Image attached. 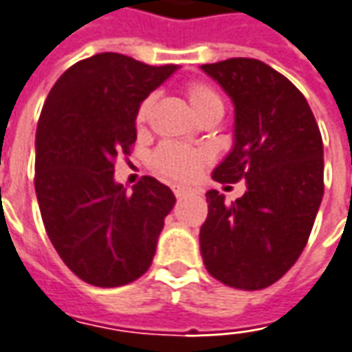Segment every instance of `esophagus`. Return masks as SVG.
I'll return each mask as SVG.
<instances>
[{
	"mask_svg": "<svg viewBox=\"0 0 352 352\" xmlns=\"http://www.w3.org/2000/svg\"><path fill=\"white\" fill-rule=\"evenodd\" d=\"M173 192H175L177 198H185V196L192 195V192H195V188H190V186H185V185H175L173 186Z\"/></svg>",
	"mask_w": 352,
	"mask_h": 352,
	"instance_id": "obj_1",
	"label": "esophagus"
}]
</instances>
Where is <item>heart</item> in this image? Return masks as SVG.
<instances>
[{"label":"heart","mask_w":352,"mask_h":352,"mask_svg":"<svg viewBox=\"0 0 352 352\" xmlns=\"http://www.w3.org/2000/svg\"><path fill=\"white\" fill-rule=\"evenodd\" d=\"M186 98H188V104L192 107L196 117L208 113V111H214V109L223 111L221 98L212 86L192 82V85L186 86ZM152 102H154L152 98H146L140 104L138 111H136V123H144L148 119L150 109H152ZM204 160H206L204 152H200L196 148H188V146L183 144H162L152 156V167L166 179L188 181L200 171Z\"/></svg>","instance_id":"b5f03b06"}]
</instances>
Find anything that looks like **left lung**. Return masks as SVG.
Segmentation results:
<instances>
[{
	"instance_id": "left-lung-1",
	"label": "left lung",
	"mask_w": 352,
	"mask_h": 352,
	"mask_svg": "<svg viewBox=\"0 0 352 352\" xmlns=\"http://www.w3.org/2000/svg\"><path fill=\"white\" fill-rule=\"evenodd\" d=\"M235 106L233 148L214 181H246L226 204L208 190L200 252L208 274L235 289L276 283L307 246L324 196V144L307 98L289 78L250 57L202 65Z\"/></svg>"
}]
</instances>
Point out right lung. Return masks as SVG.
I'll return each instance as SVG.
<instances>
[{
	"label": "right lung",
	"instance_id": "right-lung-1",
	"mask_svg": "<svg viewBox=\"0 0 352 352\" xmlns=\"http://www.w3.org/2000/svg\"><path fill=\"white\" fill-rule=\"evenodd\" d=\"M177 69L106 52L69 67L45 98L36 198L57 254L90 285H126L154 260L175 195L148 175L126 192L113 164L131 154L140 104Z\"/></svg>",
	"mask_w": 352,
	"mask_h": 352
}]
</instances>
